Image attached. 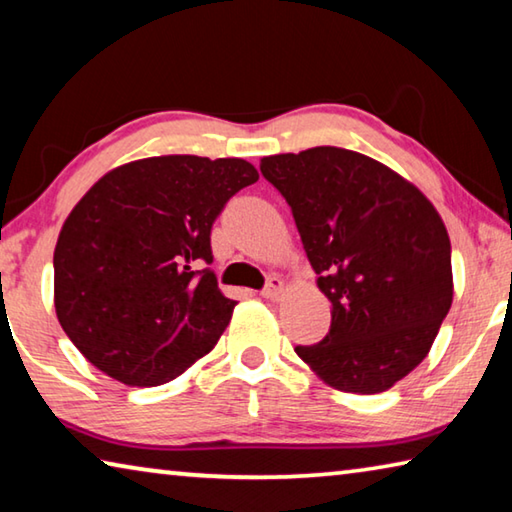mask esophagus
Instances as JSON below:
<instances>
[{
	"mask_svg": "<svg viewBox=\"0 0 512 512\" xmlns=\"http://www.w3.org/2000/svg\"><path fill=\"white\" fill-rule=\"evenodd\" d=\"M282 289H284V282L277 275H273V277H268L266 287L262 289V296L268 298V300H275V298H280Z\"/></svg>",
	"mask_w": 512,
	"mask_h": 512,
	"instance_id": "1",
	"label": "esophagus"
}]
</instances>
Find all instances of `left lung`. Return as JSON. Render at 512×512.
Returning a JSON list of instances; mask_svg holds the SVG:
<instances>
[{
    "label": "left lung",
    "mask_w": 512,
    "mask_h": 512,
    "mask_svg": "<svg viewBox=\"0 0 512 512\" xmlns=\"http://www.w3.org/2000/svg\"><path fill=\"white\" fill-rule=\"evenodd\" d=\"M289 203L318 289L325 339L296 345L329 386L372 395L427 357L452 307V246L433 205L384 164L336 146L259 164Z\"/></svg>",
    "instance_id": "obj_1"
}]
</instances>
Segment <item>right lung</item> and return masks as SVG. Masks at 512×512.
I'll use <instances>...</instances> for the list:
<instances>
[{
    "label": "right lung",
    "instance_id": "obj_1",
    "mask_svg": "<svg viewBox=\"0 0 512 512\" xmlns=\"http://www.w3.org/2000/svg\"><path fill=\"white\" fill-rule=\"evenodd\" d=\"M239 158L162 155L106 173L60 230L54 302L92 366L126 386L176 379L210 352L237 302L212 273V225L257 183Z\"/></svg>",
    "mask_w": 512,
    "mask_h": 512
}]
</instances>
